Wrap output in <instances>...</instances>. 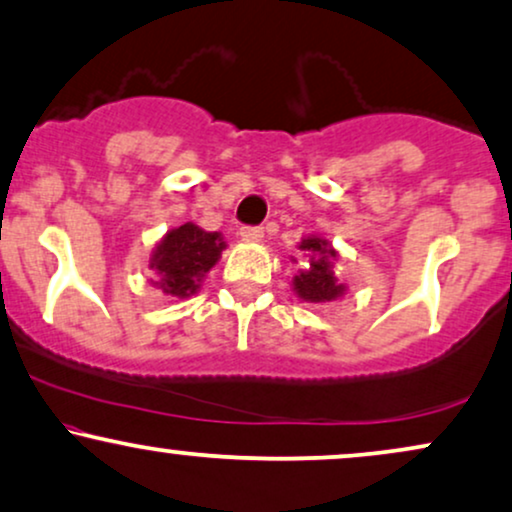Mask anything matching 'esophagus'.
I'll return each instance as SVG.
<instances>
[{"mask_svg": "<svg viewBox=\"0 0 512 512\" xmlns=\"http://www.w3.org/2000/svg\"><path fill=\"white\" fill-rule=\"evenodd\" d=\"M264 231L260 226H240V238L245 240V243H257V240H262Z\"/></svg>", "mask_w": 512, "mask_h": 512, "instance_id": "34e87169", "label": "esophagus"}]
</instances>
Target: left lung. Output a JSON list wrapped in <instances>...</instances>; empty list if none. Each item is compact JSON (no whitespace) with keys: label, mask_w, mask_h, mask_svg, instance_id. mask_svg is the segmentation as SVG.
Returning <instances> with one entry per match:
<instances>
[{"label":"left lung","mask_w":512,"mask_h":512,"mask_svg":"<svg viewBox=\"0 0 512 512\" xmlns=\"http://www.w3.org/2000/svg\"><path fill=\"white\" fill-rule=\"evenodd\" d=\"M300 250L310 257V262L303 272L293 276V288L298 298H303L305 303H331V300L341 298L346 286L334 274L336 250L331 248L329 240L307 236L300 243Z\"/></svg>","instance_id":"obj_1"}]
</instances>
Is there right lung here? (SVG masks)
<instances>
[{"label": "right lung", "mask_w": 512, "mask_h": 512, "mask_svg": "<svg viewBox=\"0 0 512 512\" xmlns=\"http://www.w3.org/2000/svg\"><path fill=\"white\" fill-rule=\"evenodd\" d=\"M224 238L217 231H202L195 224L171 229L152 252L150 267L159 274L157 286L171 298H188L200 288V281L219 262Z\"/></svg>", "instance_id": "obj_1"}]
</instances>
